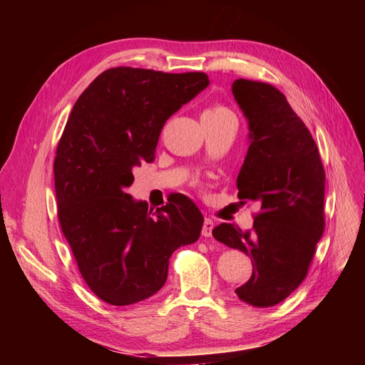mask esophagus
<instances>
[{"label":"esophagus","instance_id":"34e87169","mask_svg":"<svg viewBox=\"0 0 365 365\" xmlns=\"http://www.w3.org/2000/svg\"><path fill=\"white\" fill-rule=\"evenodd\" d=\"M215 228V222L210 217L204 219V225H202V236L204 237H210L212 236V231Z\"/></svg>","mask_w":365,"mask_h":365}]
</instances>
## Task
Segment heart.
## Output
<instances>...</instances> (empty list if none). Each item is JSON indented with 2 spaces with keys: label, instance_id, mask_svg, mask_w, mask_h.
Returning a JSON list of instances; mask_svg holds the SVG:
<instances>
[{
  "label": "heart",
  "instance_id": "heart-1",
  "mask_svg": "<svg viewBox=\"0 0 365 365\" xmlns=\"http://www.w3.org/2000/svg\"><path fill=\"white\" fill-rule=\"evenodd\" d=\"M224 113H230V111L224 106H213V108L207 109L204 114H224Z\"/></svg>",
  "mask_w": 365,
  "mask_h": 365
}]
</instances>
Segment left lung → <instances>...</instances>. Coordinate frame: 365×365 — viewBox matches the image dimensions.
Segmentation results:
<instances>
[{
	"mask_svg": "<svg viewBox=\"0 0 365 365\" xmlns=\"http://www.w3.org/2000/svg\"><path fill=\"white\" fill-rule=\"evenodd\" d=\"M231 91L250 129L237 197L260 204V213L250 231L222 222L213 236L251 259V277L236 295L269 307L306 277L324 230L326 175L311 132L277 88L237 79Z\"/></svg>",
	"mask_w": 365,
	"mask_h": 365,
	"instance_id": "1",
	"label": "left lung"
}]
</instances>
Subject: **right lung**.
Instances as JSON below:
<instances>
[{
  "mask_svg": "<svg viewBox=\"0 0 365 365\" xmlns=\"http://www.w3.org/2000/svg\"><path fill=\"white\" fill-rule=\"evenodd\" d=\"M208 83L204 73L117 67L71 109L54 158L58 216L83 280L109 304L157 294L172 252L200 239L204 217L189 197L176 195L152 213L126 189L134 168L155 158L165 120Z\"/></svg>",
  "mask_w": 365,
  "mask_h": 365,
  "instance_id": "add662e5",
  "label": "right lung"
}]
</instances>
